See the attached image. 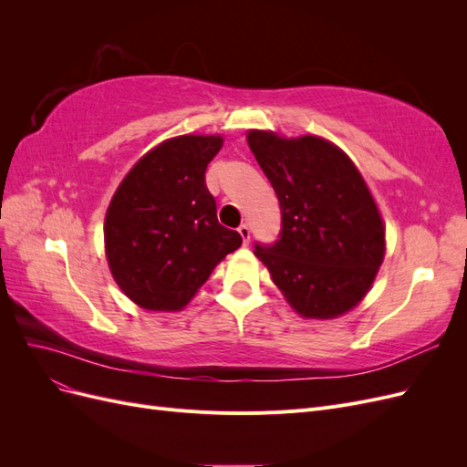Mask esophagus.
<instances>
[{
	"mask_svg": "<svg viewBox=\"0 0 467 467\" xmlns=\"http://www.w3.org/2000/svg\"><path fill=\"white\" fill-rule=\"evenodd\" d=\"M239 235H242V239H244V244L247 245L249 244V239H251V228H249V225L247 223H242V225H239Z\"/></svg>",
	"mask_w": 467,
	"mask_h": 467,
	"instance_id": "obj_1",
	"label": "esophagus"
}]
</instances>
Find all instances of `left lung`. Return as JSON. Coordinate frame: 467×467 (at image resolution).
I'll return each instance as SVG.
<instances>
[{"instance_id": "8db88e82", "label": "left lung", "mask_w": 467, "mask_h": 467, "mask_svg": "<svg viewBox=\"0 0 467 467\" xmlns=\"http://www.w3.org/2000/svg\"><path fill=\"white\" fill-rule=\"evenodd\" d=\"M251 151L280 202V234L255 244L275 285L304 317L329 319L355 307L384 261V223L362 175L317 136L296 140L251 130Z\"/></svg>"}]
</instances>
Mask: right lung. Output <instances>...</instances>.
Instances as JSON below:
<instances>
[{
    "instance_id": "add662e5",
    "label": "right lung",
    "mask_w": 467,
    "mask_h": 467,
    "mask_svg": "<svg viewBox=\"0 0 467 467\" xmlns=\"http://www.w3.org/2000/svg\"><path fill=\"white\" fill-rule=\"evenodd\" d=\"M220 136H179L160 144L124 177L105 218L110 273L146 309L187 306L214 266L242 245L223 228L206 187Z\"/></svg>"
}]
</instances>
